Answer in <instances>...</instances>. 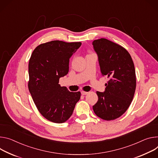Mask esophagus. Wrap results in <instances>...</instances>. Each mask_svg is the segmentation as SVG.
<instances>
[{"label": "esophagus", "instance_id": "34e87169", "mask_svg": "<svg viewBox=\"0 0 158 158\" xmlns=\"http://www.w3.org/2000/svg\"><path fill=\"white\" fill-rule=\"evenodd\" d=\"M81 94H82V95H86V94H88V92H85V91H81Z\"/></svg>", "mask_w": 158, "mask_h": 158}]
</instances>
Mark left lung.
<instances>
[{"mask_svg":"<svg viewBox=\"0 0 158 158\" xmlns=\"http://www.w3.org/2000/svg\"><path fill=\"white\" fill-rule=\"evenodd\" d=\"M93 45L102 74L109 78L105 91L96 92L98 101L93 108L98 117L114 120L127 111L133 99L136 88L134 64L126 49L107 39L94 40Z\"/></svg>","mask_w":158,"mask_h":158,"instance_id":"1","label":"left lung"}]
</instances>
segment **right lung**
Returning a JSON list of instances; mask_svg holds the SVG:
<instances>
[{"instance_id": "add662e5", "label": "right lung", "mask_w": 158, "mask_h": 158, "mask_svg": "<svg viewBox=\"0 0 158 158\" xmlns=\"http://www.w3.org/2000/svg\"><path fill=\"white\" fill-rule=\"evenodd\" d=\"M81 42L54 40L38 45L28 65V88L40 113L50 122L61 123L72 115L81 93L61 87L59 79L69 73V59Z\"/></svg>"}]
</instances>
